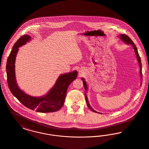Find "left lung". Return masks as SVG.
<instances>
[{
    "instance_id": "8db88e82",
    "label": "left lung",
    "mask_w": 149,
    "mask_h": 149,
    "mask_svg": "<svg viewBox=\"0 0 149 149\" xmlns=\"http://www.w3.org/2000/svg\"><path fill=\"white\" fill-rule=\"evenodd\" d=\"M120 40H121L122 41L125 42L126 44H128V45H131L132 46V47H133V48H134V51H135V54H136V58H137V61H138V63H139V67H140V75H141L142 79V65L141 62V58H140V57L139 56V53H138V51H137V48H136V46H135L134 43L133 42V41H132V40H131L128 36L126 35H125V34H121V35H120ZM81 79H82V80H83V85H84V89H85L86 91H87L88 88H87L86 83V81H85V80H84V78H81ZM141 84H142V83ZM85 100H86V102L88 107L92 111H93L94 112L97 113V112L95 111H94V110L91 107V106H90V104H89V102H88V97H87L86 94L85 93ZM97 113H99V112H97Z\"/></svg>"
}]
</instances>
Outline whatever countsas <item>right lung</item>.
Instances as JSON below:
<instances>
[{"instance_id": "right-lung-1", "label": "right lung", "mask_w": 149, "mask_h": 149, "mask_svg": "<svg viewBox=\"0 0 149 149\" xmlns=\"http://www.w3.org/2000/svg\"><path fill=\"white\" fill-rule=\"evenodd\" d=\"M31 40V36L24 35L14 43L8 57L6 70L8 85L11 93L22 104L32 110L41 113L58 111L64 106L67 89L77 77L78 71L61 74L57 79L54 86L46 95L41 97H35L27 94L19 89L17 85L15 75V57L19 47L25 45Z\"/></svg>"}]
</instances>
